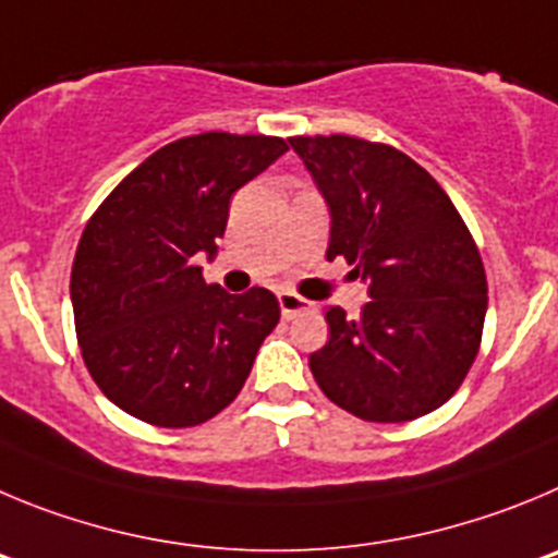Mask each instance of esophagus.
<instances>
[{
    "label": "esophagus",
    "instance_id": "34e87169",
    "mask_svg": "<svg viewBox=\"0 0 558 558\" xmlns=\"http://www.w3.org/2000/svg\"><path fill=\"white\" fill-rule=\"evenodd\" d=\"M278 303H280V314H283L286 319H294L298 314H305V311L314 308L311 300L300 298V294H294V291H280Z\"/></svg>",
    "mask_w": 558,
    "mask_h": 558
}]
</instances>
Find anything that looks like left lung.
<instances>
[{
	"label": "left lung",
	"mask_w": 558,
	"mask_h": 558,
	"mask_svg": "<svg viewBox=\"0 0 558 558\" xmlns=\"http://www.w3.org/2000/svg\"><path fill=\"white\" fill-rule=\"evenodd\" d=\"M330 205L328 260L369 286L359 319L325 311L330 339L308 355L325 398L366 423H409L448 403L481 348L486 272L478 244L416 160L355 135H294Z\"/></svg>",
	"instance_id": "obj_1"
}]
</instances>
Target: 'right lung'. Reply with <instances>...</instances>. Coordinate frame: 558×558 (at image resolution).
<instances>
[{
	"label": "right lung",
	"mask_w": 558,
	"mask_h": 558,
	"mask_svg": "<svg viewBox=\"0 0 558 558\" xmlns=\"http://www.w3.org/2000/svg\"><path fill=\"white\" fill-rule=\"evenodd\" d=\"M289 149L278 135H185L102 199L80 235L72 308L80 353L110 403L158 428H192L242 391L280 319L269 289L205 283L230 197Z\"/></svg>",
	"instance_id": "1"
}]
</instances>
